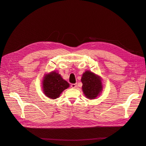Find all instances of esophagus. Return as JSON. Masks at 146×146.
<instances>
[{
	"label": "esophagus",
	"mask_w": 146,
	"mask_h": 146,
	"mask_svg": "<svg viewBox=\"0 0 146 146\" xmlns=\"http://www.w3.org/2000/svg\"><path fill=\"white\" fill-rule=\"evenodd\" d=\"M71 87L72 88H76L77 87V84L76 83H74V84H72L71 85Z\"/></svg>",
	"instance_id": "obj_1"
}]
</instances>
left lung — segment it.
Instances as JSON below:
<instances>
[{
    "label": "left lung",
    "mask_w": 146,
    "mask_h": 146,
    "mask_svg": "<svg viewBox=\"0 0 146 146\" xmlns=\"http://www.w3.org/2000/svg\"><path fill=\"white\" fill-rule=\"evenodd\" d=\"M82 91L88 99H95L100 95L103 90L102 80L98 74L90 70H86L82 74L81 79Z\"/></svg>",
    "instance_id": "8db88e82"
}]
</instances>
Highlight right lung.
Listing matches in <instances>:
<instances>
[{
    "instance_id": "1",
    "label": "right lung",
    "mask_w": 146,
    "mask_h": 146,
    "mask_svg": "<svg viewBox=\"0 0 146 146\" xmlns=\"http://www.w3.org/2000/svg\"><path fill=\"white\" fill-rule=\"evenodd\" d=\"M69 87V83L62 78L56 71L46 74L42 80L43 93L48 98L56 99L58 98L63 91Z\"/></svg>"
}]
</instances>
